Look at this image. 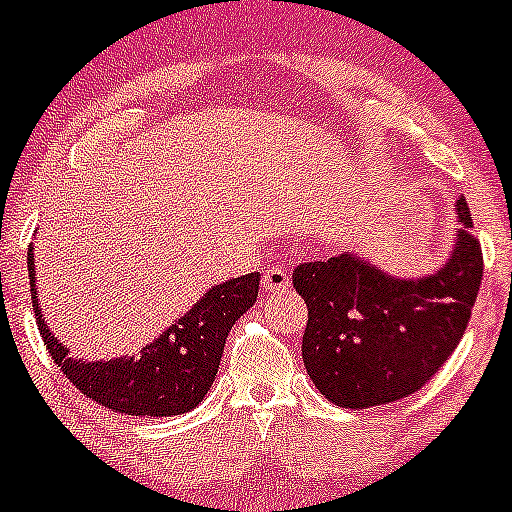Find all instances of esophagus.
I'll use <instances>...</instances> for the list:
<instances>
[{"instance_id": "34e87169", "label": "esophagus", "mask_w": 512, "mask_h": 512, "mask_svg": "<svg viewBox=\"0 0 512 512\" xmlns=\"http://www.w3.org/2000/svg\"><path fill=\"white\" fill-rule=\"evenodd\" d=\"M290 287V272L280 265L267 267L262 275V290L265 292H285Z\"/></svg>"}]
</instances>
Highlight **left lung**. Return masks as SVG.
Listing matches in <instances>:
<instances>
[{
    "mask_svg": "<svg viewBox=\"0 0 512 512\" xmlns=\"http://www.w3.org/2000/svg\"><path fill=\"white\" fill-rule=\"evenodd\" d=\"M455 215L460 227L448 260L423 277L390 275L357 252L292 272L307 302L302 360L330 403L365 410L403 400L453 355L483 280V252L463 197Z\"/></svg>",
    "mask_w": 512,
    "mask_h": 512,
    "instance_id": "1",
    "label": "left lung"
}]
</instances>
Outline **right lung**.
<instances>
[{
	"label": "right lung",
	"mask_w": 512,
	"mask_h": 512,
	"mask_svg": "<svg viewBox=\"0 0 512 512\" xmlns=\"http://www.w3.org/2000/svg\"><path fill=\"white\" fill-rule=\"evenodd\" d=\"M27 267L39 332L59 370L94 403L112 413L140 418L185 415L207 398L220 367L227 332L237 317L255 305L260 290L257 272L232 277L210 287L185 315L142 347L140 355L84 360L69 355V347L62 345L44 320L34 277V245H29Z\"/></svg>",
	"instance_id": "obj_1"
}]
</instances>
